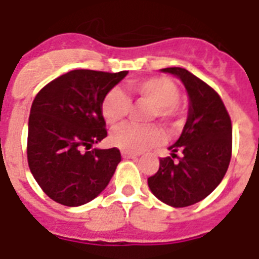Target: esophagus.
<instances>
[{"mask_svg":"<svg viewBox=\"0 0 259 259\" xmlns=\"http://www.w3.org/2000/svg\"><path fill=\"white\" fill-rule=\"evenodd\" d=\"M122 157L123 158H137L138 154L130 153V152H122Z\"/></svg>","mask_w":259,"mask_h":259,"instance_id":"1","label":"esophagus"}]
</instances>
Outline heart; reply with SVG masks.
I'll use <instances>...</instances> for the list:
<instances>
[{
	"label": "heart",
	"instance_id": "heart-1",
	"mask_svg": "<svg viewBox=\"0 0 259 259\" xmlns=\"http://www.w3.org/2000/svg\"><path fill=\"white\" fill-rule=\"evenodd\" d=\"M130 97L152 105L149 119L158 118L166 126L175 127L183 121L184 110L180 103V90L169 78L156 76L129 82L126 84ZM130 99L118 87L110 89L101 102V114L107 125H117L129 114ZM162 132L156 125L123 123L110 134L111 145L130 153H140L162 141Z\"/></svg>",
	"mask_w": 259,
	"mask_h": 259
}]
</instances>
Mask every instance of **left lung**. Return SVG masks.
I'll return each mask as SVG.
<instances>
[{"instance_id":"1","label":"left lung","mask_w":259,"mask_h":259,"mask_svg":"<svg viewBox=\"0 0 259 259\" xmlns=\"http://www.w3.org/2000/svg\"><path fill=\"white\" fill-rule=\"evenodd\" d=\"M162 71L184 83L189 97L188 119L180 138L169 146L172 157L160 158V168L148 179V184L154 196L179 208L203 200L223 180L233 152V126L225 103L212 87L185 68ZM177 153H182L180 158Z\"/></svg>"}]
</instances>
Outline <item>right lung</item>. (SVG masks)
<instances>
[{
  "label": "right lung",
  "instance_id": "right-lung-1",
  "mask_svg": "<svg viewBox=\"0 0 259 259\" xmlns=\"http://www.w3.org/2000/svg\"><path fill=\"white\" fill-rule=\"evenodd\" d=\"M127 75L74 70L54 79L33 99L28 122V165L56 203L78 207L107 187L121 161L117 148L91 149L107 137L102 98Z\"/></svg>",
  "mask_w": 259,
  "mask_h": 259
}]
</instances>
